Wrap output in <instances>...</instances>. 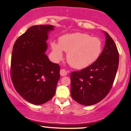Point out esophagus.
Here are the masks:
<instances>
[{
    "mask_svg": "<svg viewBox=\"0 0 131 131\" xmlns=\"http://www.w3.org/2000/svg\"><path fill=\"white\" fill-rule=\"evenodd\" d=\"M61 76H66L67 75V72L64 69H61L60 70Z\"/></svg>",
    "mask_w": 131,
    "mask_h": 131,
    "instance_id": "34e87169",
    "label": "esophagus"
}]
</instances>
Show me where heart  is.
I'll use <instances>...</instances> for the list:
<instances>
[{
    "label": "heart",
    "instance_id": "heart-1",
    "mask_svg": "<svg viewBox=\"0 0 131 131\" xmlns=\"http://www.w3.org/2000/svg\"><path fill=\"white\" fill-rule=\"evenodd\" d=\"M51 46L56 61L63 59L64 51L67 52L68 63L77 69L90 66L98 59L102 51L100 39L83 33L66 34L59 38V43L52 42Z\"/></svg>",
    "mask_w": 131,
    "mask_h": 131
}]
</instances>
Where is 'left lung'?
Segmentation results:
<instances>
[{
	"instance_id": "8db88e82",
	"label": "left lung",
	"mask_w": 131,
	"mask_h": 131,
	"mask_svg": "<svg viewBox=\"0 0 131 131\" xmlns=\"http://www.w3.org/2000/svg\"><path fill=\"white\" fill-rule=\"evenodd\" d=\"M100 57L89 67L72 72L71 96L82 105H92L105 98L111 90L119 62L118 49L108 33Z\"/></svg>"
}]
</instances>
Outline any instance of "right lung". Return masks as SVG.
I'll return each mask as SVG.
<instances>
[{
	"label": "right lung",
	"mask_w": 131,
	"mask_h": 131,
	"mask_svg": "<svg viewBox=\"0 0 131 131\" xmlns=\"http://www.w3.org/2000/svg\"><path fill=\"white\" fill-rule=\"evenodd\" d=\"M52 25L29 28L14 43L10 77L17 92L26 101L42 105L54 95L60 75L59 64L50 61L45 52L48 32Z\"/></svg>",
	"instance_id": "right-lung-1"
}]
</instances>
